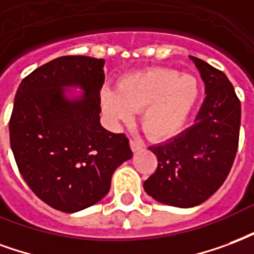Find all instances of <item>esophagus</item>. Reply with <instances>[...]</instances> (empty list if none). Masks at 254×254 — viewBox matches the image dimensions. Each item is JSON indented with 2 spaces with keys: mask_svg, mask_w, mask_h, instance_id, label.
Masks as SVG:
<instances>
[{
  "mask_svg": "<svg viewBox=\"0 0 254 254\" xmlns=\"http://www.w3.org/2000/svg\"><path fill=\"white\" fill-rule=\"evenodd\" d=\"M129 146H131V150H132V151H139L140 149H143V145L140 143L139 140L135 139L129 140Z\"/></svg>",
  "mask_w": 254,
  "mask_h": 254,
  "instance_id": "obj_1",
  "label": "esophagus"
}]
</instances>
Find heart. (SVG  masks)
Returning <instances> with one entry per match:
<instances>
[{"label":"heart","instance_id":"heart-1","mask_svg":"<svg viewBox=\"0 0 254 254\" xmlns=\"http://www.w3.org/2000/svg\"><path fill=\"white\" fill-rule=\"evenodd\" d=\"M200 96V85L192 74L153 67L123 75L118 89L104 88L100 104L109 123L119 126L140 109V125L153 139L173 138L186 126Z\"/></svg>","mask_w":254,"mask_h":254}]
</instances>
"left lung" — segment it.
Returning <instances> with one entry per match:
<instances>
[{
    "label": "left lung",
    "mask_w": 254,
    "mask_h": 254,
    "mask_svg": "<svg viewBox=\"0 0 254 254\" xmlns=\"http://www.w3.org/2000/svg\"><path fill=\"white\" fill-rule=\"evenodd\" d=\"M190 59L204 82L205 99L195 125L150 146L158 166L143 183L154 200L180 208L201 204L219 190L236 158L241 126V103L225 73L201 59Z\"/></svg>",
    "instance_id": "1"
}]
</instances>
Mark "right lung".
<instances>
[{"label": "right lung", "instance_id": "obj_1", "mask_svg": "<svg viewBox=\"0 0 254 254\" xmlns=\"http://www.w3.org/2000/svg\"><path fill=\"white\" fill-rule=\"evenodd\" d=\"M104 62L54 59L27 75L14 97L9 134L18 170L39 199L68 214L101 200L116 168L132 157L127 136L100 123Z\"/></svg>", "mask_w": 254, "mask_h": 254}]
</instances>
